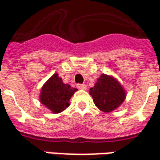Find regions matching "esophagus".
<instances>
[{
  "instance_id": "obj_1",
  "label": "esophagus",
  "mask_w": 160,
  "mask_h": 160,
  "mask_svg": "<svg viewBox=\"0 0 160 160\" xmlns=\"http://www.w3.org/2000/svg\"><path fill=\"white\" fill-rule=\"evenodd\" d=\"M77 87L80 90H86V86L85 84H78L77 85Z\"/></svg>"
}]
</instances>
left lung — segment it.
<instances>
[{"label": "left lung", "mask_w": 160, "mask_h": 160, "mask_svg": "<svg viewBox=\"0 0 160 160\" xmlns=\"http://www.w3.org/2000/svg\"><path fill=\"white\" fill-rule=\"evenodd\" d=\"M89 92L96 106L104 113H110L118 108L126 97V92L119 80L105 74L98 78L95 86Z\"/></svg>", "instance_id": "8db88e82"}]
</instances>
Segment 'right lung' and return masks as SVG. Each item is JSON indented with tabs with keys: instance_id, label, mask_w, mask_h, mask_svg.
<instances>
[{
	"instance_id": "add662e5",
	"label": "right lung",
	"mask_w": 160,
	"mask_h": 160,
	"mask_svg": "<svg viewBox=\"0 0 160 160\" xmlns=\"http://www.w3.org/2000/svg\"><path fill=\"white\" fill-rule=\"evenodd\" d=\"M78 90L62 82L58 74H54L41 87L40 101L53 113H59L69 106V100Z\"/></svg>"
}]
</instances>
